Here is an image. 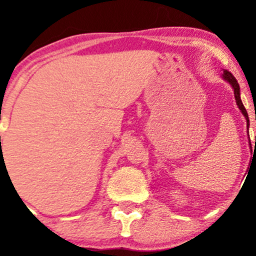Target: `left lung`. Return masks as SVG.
<instances>
[{"label": "left lung", "instance_id": "obj_1", "mask_svg": "<svg viewBox=\"0 0 256 256\" xmlns=\"http://www.w3.org/2000/svg\"><path fill=\"white\" fill-rule=\"evenodd\" d=\"M222 78H224V80L228 82V84L231 85L232 89H234V98H236V104L238 106L240 110L242 112L243 116H246V128H249V118H248V113H246L244 106L242 104V100H240V85H238V82L236 80V78L232 76V73H230L228 71V70H224V72H222ZM249 134V132H248ZM249 142H250V138H249ZM255 143H256V138H255ZM252 146V144H249Z\"/></svg>", "mask_w": 256, "mask_h": 256}]
</instances>
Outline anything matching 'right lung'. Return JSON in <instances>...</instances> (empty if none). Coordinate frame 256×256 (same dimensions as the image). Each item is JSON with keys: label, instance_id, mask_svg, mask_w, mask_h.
I'll return each mask as SVG.
<instances>
[{"label": "right lung", "instance_id": "1", "mask_svg": "<svg viewBox=\"0 0 256 256\" xmlns=\"http://www.w3.org/2000/svg\"><path fill=\"white\" fill-rule=\"evenodd\" d=\"M0 138H1V137H0Z\"/></svg>", "mask_w": 256, "mask_h": 256}]
</instances>
